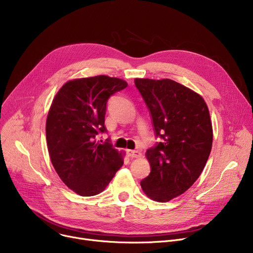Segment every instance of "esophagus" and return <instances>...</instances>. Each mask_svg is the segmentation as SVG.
<instances>
[{
  "label": "esophagus",
  "instance_id": "esophagus-1",
  "mask_svg": "<svg viewBox=\"0 0 253 253\" xmlns=\"http://www.w3.org/2000/svg\"><path fill=\"white\" fill-rule=\"evenodd\" d=\"M127 155L130 158H139L141 157V153L139 151H132V150H127Z\"/></svg>",
  "mask_w": 253,
  "mask_h": 253
}]
</instances>
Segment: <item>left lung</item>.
Returning <instances> with one entry per match:
<instances>
[{"mask_svg":"<svg viewBox=\"0 0 253 253\" xmlns=\"http://www.w3.org/2000/svg\"><path fill=\"white\" fill-rule=\"evenodd\" d=\"M134 82L161 138L145 154L151 172L140 185L153 200L167 202L190 189L206 165L213 138L209 111L202 96L170 79Z\"/></svg>","mask_w":253,"mask_h":253,"instance_id":"8db88e82","label":"left lung"}]
</instances>
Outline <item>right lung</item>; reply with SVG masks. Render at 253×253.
I'll return each instance as SVG.
<instances>
[{
  "label": "right lung",
  "instance_id": "1",
  "mask_svg": "<svg viewBox=\"0 0 253 253\" xmlns=\"http://www.w3.org/2000/svg\"><path fill=\"white\" fill-rule=\"evenodd\" d=\"M127 87L124 80L108 76L66 82L52 101L46 138L53 167L60 179L80 196L101 193L123 165V156L110 139L96 142L106 132V103Z\"/></svg>",
  "mask_w": 253,
  "mask_h": 253
}]
</instances>
